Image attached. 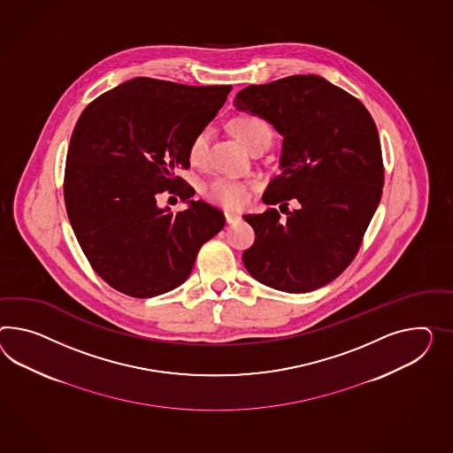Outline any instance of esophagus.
Instances as JSON below:
<instances>
[{"label": "esophagus", "instance_id": "obj_1", "mask_svg": "<svg viewBox=\"0 0 453 453\" xmlns=\"http://www.w3.org/2000/svg\"><path fill=\"white\" fill-rule=\"evenodd\" d=\"M240 215L238 213H232V211H225V220L228 225H233V223H236V221H240Z\"/></svg>", "mask_w": 453, "mask_h": 453}]
</instances>
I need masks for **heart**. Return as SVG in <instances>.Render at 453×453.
<instances>
[{"instance_id":"b5f03b06","label":"heart","mask_w":453,"mask_h":453,"mask_svg":"<svg viewBox=\"0 0 453 453\" xmlns=\"http://www.w3.org/2000/svg\"><path fill=\"white\" fill-rule=\"evenodd\" d=\"M233 134L243 142L244 146L251 151L256 146H269L273 140V131L263 118L255 115H243L234 118L232 121ZM209 129L203 128L198 131L188 144V161L192 164L203 163L207 157L209 150ZM205 197L211 200L213 203L220 205L226 210H240L246 207L251 196V184L238 180L233 177L219 175L213 177L203 186Z\"/></svg>"}]
</instances>
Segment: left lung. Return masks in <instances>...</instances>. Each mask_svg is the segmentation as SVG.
<instances>
[{
	"instance_id": "obj_1",
	"label": "left lung",
	"mask_w": 453,
	"mask_h": 453,
	"mask_svg": "<svg viewBox=\"0 0 453 453\" xmlns=\"http://www.w3.org/2000/svg\"><path fill=\"white\" fill-rule=\"evenodd\" d=\"M234 106L265 118L284 136L282 173L263 196L271 207L244 215L256 233L244 267L273 289H319L358 255L381 200L383 152L372 115L319 75L250 85L236 93ZM289 201L296 210H288ZM278 204L288 215L284 221Z\"/></svg>"
}]
</instances>
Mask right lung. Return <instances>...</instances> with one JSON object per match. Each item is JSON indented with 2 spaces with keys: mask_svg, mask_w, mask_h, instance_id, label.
<instances>
[{
  "mask_svg": "<svg viewBox=\"0 0 453 453\" xmlns=\"http://www.w3.org/2000/svg\"><path fill=\"white\" fill-rule=\"evenodd\" d=\"M230 90L138 77L83 110L70 138L64 200L83 255L118 292L146 299L179 288L202 244L225 226L220 210L200 200L173 213L156 197L194 196L175 173L190 167V141Z\"/></svg>",
  "mask_w": 453,
  "mask_h": 453,
  "instance_id": "1",
  "label": "right lung"
}]
</instances>
